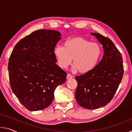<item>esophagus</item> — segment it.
Instances as JSON below:
<instances>
[{"label":"esophagus","instance_id":"obj_1","mask_svg":"<svg viewBox=\"0 0 132 132\" xmlns=\"http://www.w3.org/2000/svg\"><path fill=\"white\" fill-rule=\"evenodd\" d=\"M73 78V76L71 75L70 74H68L67 75V76H66V79H72Z\"/></svg>","mask_w":132,"mask_h":132}]
</instances>
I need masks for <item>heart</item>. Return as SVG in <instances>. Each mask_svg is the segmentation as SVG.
Here are the masks:
<instances>
[{
	"label": "heart",
	"instance_id": "b5f03b06",
	"mask_svg": "<svg viewBox=\"0 0 132 132\" xmlns=\"http://www.w3.org/2000/svg\"><path fill=\"white\" fill-rule=\"evenodd\" d=\"M53 53L61 68H66L73 59L75 68L80 73H87L94 69L99 61L102 48L96 42L77 37L67 40L64 46H56Z\"/></svg>",
	"mask_w": 132,
	"mask_h": 132
}]
</instances>
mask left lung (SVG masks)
Wrapping results in <instances>:
<instances>
[{"instance_id": "left-lung-1", "label": "left lung", "mask_w": 132, "mask_h": 132, "mask_svg": "<svg viewBox=\"0 0 132 132\" xmlns=\"http://www.w3.org/2000/svg\"><path fill=\"white\" fill-rule=\"evenodd\" d=\"M102 45V59L91 71L75 77V97L82 108L95 109L105 106L112 99L123 75L121 53L108 38L91 33Z\"/></svg>"}]
</instances>
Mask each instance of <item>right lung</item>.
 I'll use <instances>...</instances> for the list:
<instances>
[{"instance_id": "add662e5", "label": "right lung", "mask_w": 132, "mask_h": 132, "mask_svg": "<svg viewBox=\"0 0 132 132\" xmlns=\"http://www.w3.org/2000/svg\"><path fill=\"white\" fill-rule=\"evenodd\" d=\"M61 34L55 30H38L17 42L9 57L11 88L29 111L47 108L57 86L64 83L67 73L56 63L53 53Z\"/></svg>"}]
</instances>
